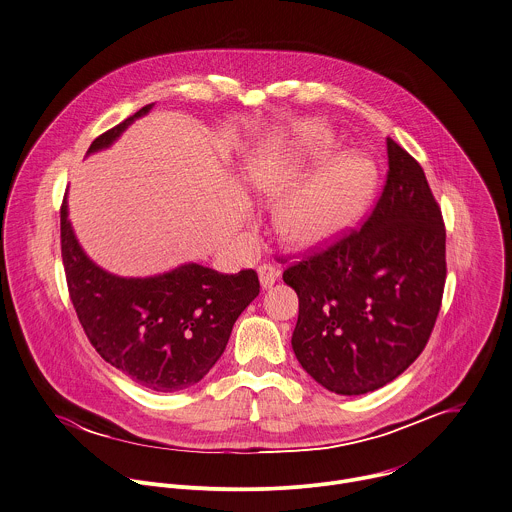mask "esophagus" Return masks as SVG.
Instances as JSON below:
<instances>
[{
	"label": "esophagus",
	"mask_w": 512,
	"mask_h": 512,
	"mask_svg": "<svg viewBox=\"0 0 512 512\" xmlns=\"http://www.w3.org/2000/svg\"><path fill=\"white\" fill-rule=\"evenodd\" d=\"M257 273H259V281H261L263 289H271L279 277V269H275L273 265H261L257 269Z\"/></svg>",
	"instance_id": "obj_1"
}]
</instances>
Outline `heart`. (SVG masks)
Here are the masks:
<instances>
[{
  "label": "heart",
  "mask_w": 512,
  "mask_h": 512,
  "mask_svg": "<svg viewBox=\"0 0 512 512\" xmlns=\"http://www.w3.org/2000/svg\"><path fill=\"white\" fill-rule=\"evenodd\" d=\"M333 157V151L301 139L247 163V181L259 199L275 203L286 197L277 207L275 227L293 249L313 251L341 241L373 207L379 185L375 161L351 153L328 166ZM319 166L324 169L307 180Z\"/></svg>",
  "instance_id": "1"
}]
</instances>
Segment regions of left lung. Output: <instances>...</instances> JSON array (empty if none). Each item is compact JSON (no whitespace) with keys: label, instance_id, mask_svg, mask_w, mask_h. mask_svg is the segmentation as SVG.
<instances>
[{"label":"left lung","instance_id":"obj_1","mask_svg":"<svg viewBox=\"0 0 512 512\" xmlns=\"http://www.w3.org/2000/svg\"><path fill=\"white\" fill-rule=\"evenodd\" d=\"M383 193L363 223L285 269L299 297L293 351L337 395H365L423 353L445 277V223L423 167L387 137Z\"/></svg>","mask_w":512,"mask_h":512}]
</instances>
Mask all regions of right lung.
<instances>
[{"label":"right lung","mask_w":512,"mask_h":512,"mask_svg":"<svg viewBox=\"0 0 512 512\" xmlns=\"http://www.w3.org/2000/svg\"><path fill=\"white\" fill-rule=\"evenodd\" d=\"M153 103L101 133L107 149ZM61 257L77 319L103 361L137 385L175 393L199 383L223 355L237 317L259 295L253 269L223 275L187 263L153 277H117L97 267L75 239L61 203Z\"/></svg>","instance_id":"obj_1"}]
</instances>
